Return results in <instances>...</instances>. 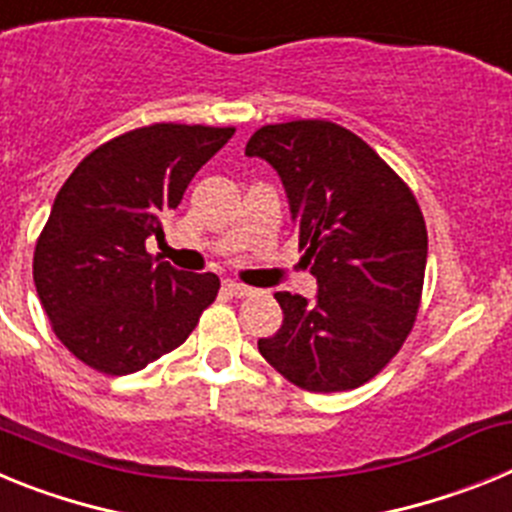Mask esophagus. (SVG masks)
Masks as SVG:
<instances>
[{
  "label": "esophagus",
  "instance_id": "obj_1",
  "mask_svg": "<svg viewBox=\"0 0 512 512\" xmlns=\"http://www.w3.org/2000/svg\"><path fill=\"white\" fill-rule=\"evenodd\" d=\"M225 292H228V295H233V297L253 295V289L246 287V284H241V282H225Z\"/></svg>",
  "mask_w": 512,
  "mask_h": 512
}]
</instances>
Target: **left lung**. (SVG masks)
<instances>
[{
    "mask_svg": "<svg viewBox=\"0 0 512 512\" xmlns=\"http://www.w3.org/2000/svg\"><path fill=\"white\" fill-rule=\"evenodd\" d=\"M287 192L318 295L277 292L282 328L259 351L307 392L377 377L408 338L423 292L428 233L413 192L359 135L328 120L266 125L246 143Z\"/></svg>",
    "mask_w": 512,
    "mask_h": 512,
    "instance_id": "obj_1",
    "label": "left lung"
}]
</instances>
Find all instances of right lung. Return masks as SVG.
I'll use <instances>...</instances> for the list:
<instances>
[{"label": "right lung", "mask_w": 512, "mask_h": 512, "mask_svg": "<svg viewBox=\"0 0 512 512\" xmlns=\"http://www.w3.org/2000/svg\"><path fill=\"white\" fill-rule=\"evenodd\" d=\"M233 133L158 122L99 146L66 179L35 246L33 279L76 359L122 377L187 341L220 279L158 261L146 241L164 238V215Z\"/></svg>", "instance_id": "1"}]
</instances>
